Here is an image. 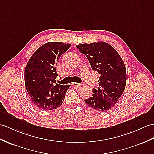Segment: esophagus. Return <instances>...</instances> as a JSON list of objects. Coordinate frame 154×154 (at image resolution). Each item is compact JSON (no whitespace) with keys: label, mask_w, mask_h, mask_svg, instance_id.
I'll return each mask as SVG.
<instances>
[{"label":"esophagus","mask_w":154,"mask_h":154,"mask_svg":"<svg viewBox=\"0 0 154 154\" xmlns=\"http://www.w3.org/2000/svg\"><path fill=\"white\" fill-rule=\"evenodd\" d=\"M72 85L73 86H75V87H78V86H79L80 85V83H76V82H73V83H72Z\"/></svg>","instance_id":"esophagus-1"}]
</instances>
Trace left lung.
<instances>
[{"instance_id": "8db88e82", "label": "left lung", "mask_w": 154, "mask_h": 154, "mask_svg": "<svg viewBox=\"0 0 154 154\" xmlns=\"http://www.w3.org/2000/svg\"><path fill=\"white\" fill-rule=\"evenodd\" d=\"M76 48L87 57L92 70L100 75L99 88H93L92 97L85 99V103L97 111L110 110L125 88L127 74L124 63L115 49L106 42L79 44Z\"/></svg>"}]
</instances>
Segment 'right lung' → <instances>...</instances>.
<instances>
[{
  "instance_id": "1",
  "label": "right lung",
  "mask_w": 154,
  "mask_h": 154,
  "mask_svg": "<svg viewBox=\"0 0 154 154\" xmlns=\"http://www.w3.org/2000/svg\"><path fill=\"white\" fill-rule=\"evenodd\" d=\"M69 44L50 42L39 48L25 67V85L33 103L41 110H51L61 105L69 85L56 84V65Z\"/></svg>"
}]
</instances>
